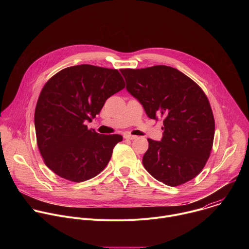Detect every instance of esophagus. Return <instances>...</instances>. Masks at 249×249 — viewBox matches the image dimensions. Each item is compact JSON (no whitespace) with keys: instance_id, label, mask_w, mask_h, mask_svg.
Segmentation results:
<instances>
[{"instance_id":"34e87169","label":"esophagus","mask_w":249,"mask_h":249,"mask_svg":"<svg viewBox=\"0 0 249 249\" xmlns=\"http://www.w3.org/2000/svg\"><path fill=\"white\" fill-rule=\"evenodd\" d=\"M124 138L125 139H128V140H134V139H136L137 138V136H134V135H131V134H125L124 135Z\"/></svg>"}]
</instances>
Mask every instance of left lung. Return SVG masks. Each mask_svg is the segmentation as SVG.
<instances>
[{
  "label": "left lung",
  "mask_w": 249,
  "mask_h": 249,
  "mask_svg": "<svg viewBox=\"0 0 249 249\" xmlns=\"http://www.w3.org/2000/svg\"><path fill=\"white\" fill-rule=\"evenodd\" d=\"M126 89L151 119L163 118L161 141L148 139L146 170L168 186L181 185L205 166L213 147L215 120L208 97L190 78L172 67L121 69Z\"/></svg>",
  "instance_id": "left-lung-1"
}]
</instances>
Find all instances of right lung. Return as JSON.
Masks as SVG:
<instances>
[{"label":"right lung","mask_w":249,"mask_h":249,"mask_svg":"<svg viewBox=\"0 0 249 249\" xmlns=\"http://www.w3.org/2000/svg\"><path fill=\"white\" fill-rule=\"evenodd\" d=\"M125 88L115 69L83 64L66 68L43 87L34 113L37 146L45 164L62 178L82 182L100 173L121 135L88 128L108 97Z\"/></svg>","instance_id":"add662e5"}]
</instances>
